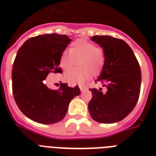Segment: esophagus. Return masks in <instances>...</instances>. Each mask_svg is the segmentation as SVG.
<instances>
[{
    "instance_id": "obj_1",
    "label": "esophagus",
    "mask_w": 156,
    "mask_h": 156,
    "mask_svg": "<svg viewBox=\"0 0 156 156\" xmlns=\"http://www.w3.org/2000/svg\"><path fill=\"white\" fill-rule=\"evenodd\" d=\"M79 88H80L81 91H84V90H86L87 89V87L84 85H80L79 86Z\"/></svg>"
}]
</instances>
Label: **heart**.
I'll return each mask as SVG.
<instances>
[{"label": "heart", "mask_w": 156, "mask_h": 156, "mask_svg": "<svg viewBox=\"0 0 156 156\" xmlns=\"http://www.w3.org/2000/svg\"><path fill=\"white\" fill-rule=\"evenodd\" d=\"M76 60L78 67L65 73L66 80L71 84L83 83L90 74H98L104 67L105 56L104 51L93 43L78 39L71 44L69 51L62 52L59 63L63 69L69 70L75 65Z\"/></svg>", "instance_id": "b5f03b06"}]
</instances>
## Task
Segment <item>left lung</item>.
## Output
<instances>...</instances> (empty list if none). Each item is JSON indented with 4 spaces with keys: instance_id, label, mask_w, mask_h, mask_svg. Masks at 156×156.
Instances as JSON below:
<instances>
[{
    "instance_id": "8db88e82",
    "label": "left lung",
    "mask_w": 156,
    "mask_h": 156,
    "mask_svg": "<svg viewBox=\"0 0 156 156\" xmlns=\"http://www.w3.org/2000/svg\"><path fill=\"white\" fill-rule=\"evenodd\" d=\"M90 40L103 48L105 61L95 83L102 88L90 89L88 104L91 118L100 123L118 122L127 116L138 102L141 88V69L131 48L124 40L109 35H94Z\"/></svg>"
}]
</instances>
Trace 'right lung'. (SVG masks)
Wrapping results in <instances>:
<instances>
[{
	"label": "right lung",
	"instance_id": "right-lung-1",
	"mask_svg": "<svg viewBox=\"0 0 156 156\" xmlns=\"http://www.w3.org/2000/svg\"><path fill=\"white\" fill-rule=\"evenodd\" d=\"M70 42L66 35L46 34L30 38L18 49L12 70L13 97L21 112L37 123L63 120L71 100L80 94L78 86L61 83L52 90L44 81L48 73L62 72L60 56Z\"/></svg>",
	"mask_w": 156,
	"mask_h": 156
}]
</instances>
